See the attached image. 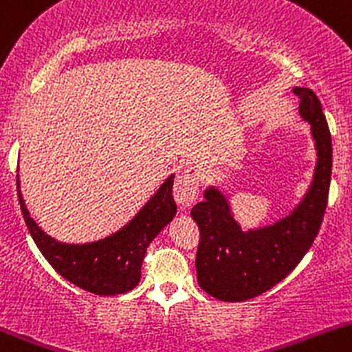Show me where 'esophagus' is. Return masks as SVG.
Segmentation results:
<instances>
[{
	"label": "esophagus",
	"mask_w": 352,
	"mask_h": 352,
	"mask_svg": "<svg viewBox=\"0 0 352 352\" xmlns=\"http://www.w3.org/2000/svg\"><path fill=\"white\" fill-rule=\"evenodd\" d=\"M198 171L195 168L184 169L181 175H177L175 181V200L181 208H188L193 205L198 198L200 183H198Z\"/></svg>",
	"instance_id": "esophagus-1"
}]
</instances>
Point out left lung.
Segmentation results:
<instances>
[{
    "label": "left lung",
    "instance_id": "left-lung-1",
    "mask_svg": "<svg viewBox=\"0 0 352 352\" xmlns=\"http://www.w3.org/2000/svg\"><path fill=\"white\" fill-rule=\"evenodd\" d=\"M300 115L310 123L317 151L314 179L302 201L273 226L242 230L230 203L217 186L191 208L200 227L197 280L203 292L222 302H244L285 280L314 244L327 208L332 173V139L322 104L309 88H293Z\"/></svg>",
    "mask_w": 352,
    "mask_h": 352
}]
</instances>
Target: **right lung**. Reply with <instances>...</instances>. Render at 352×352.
<instances>
[{"instance_id":"1","label":"right lung","mask_w":352,"mask_h":352,"mask_svg":"<svg viewBox=\"0 0 352 352\" xmlns=\"http://www.w3.org/2000/svg\"><path fill=\"white\" fill-rule=\"evenodd\" d=\"M171 175L126 226L108 237L88 244H66L47 235L30 217L20 191L18 201L32 239L50 266L72 285L95 295H118L135 288L147 248L157 234L175 219Z\"/></svg>"}]
</instances>
